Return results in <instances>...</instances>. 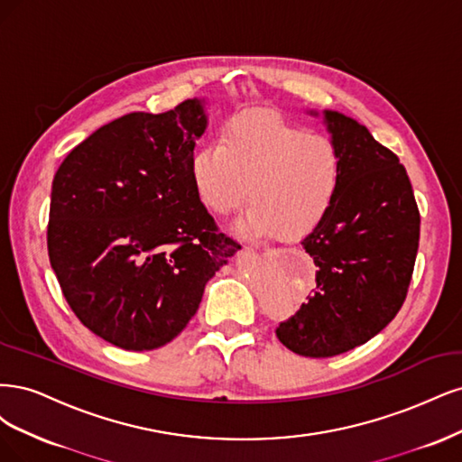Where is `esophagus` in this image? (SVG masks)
<instances>
[{
  "label": "esophagus",
  "mask_w": 462,
  "mask_h": 462,
  "mask_svg": "<svg viewBox=\"0 0 462 462\" xmlns=\"http://www.w3.org/2000/svg\"><path fill=\"white\" fill-rule=\"evenodd\" d=\"M244 249H245V251H255V249H253V247H249V245H244Z\"/></svg>",
  "instance_id": "obj_1"
}]
</instances>
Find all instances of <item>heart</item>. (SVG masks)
Instances as JSON below:
<instances>
[{
	"instance_id": "1",
	"label": "heart",
	"mask_w": 462,
	"mask_h": 462,
	"mask_svg": "<svg viewBox=\"0 0 462 462\" xmlns=\"http://www.w3.org/2000/svg\"><path fill=\"white\" fill-rule=\"evenodd\" d=\"M191 180L215 215L253 203L240 230L249 236L278 232L300 237L330 211L341 180L336 143L317 132L266 113H242L222 126L218 145L191 155Z\"/></svg>"
}]
</instances>
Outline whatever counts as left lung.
Listing matches in <instances>:
<instances>
[{"label":"left lung","mask_w":462,"mask_h":462,"mask_svg":"<svg viewBox=\"0 0 462 462\" xmlns=\"http://www.w3.org/2000/svg\"><path fill=\"white\" fill-rule=\"evenodd\" d=\"M341 159L330 211L301 242L319 266L317 288L276 328L290 351L320 359L363 346L403 307L420 237L405 167L366 126L324 113Z\"/></svg>","instance_id":"8db88e82"}]
</instances>
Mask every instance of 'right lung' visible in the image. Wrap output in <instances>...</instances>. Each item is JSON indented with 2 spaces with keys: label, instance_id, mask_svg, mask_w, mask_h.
I'll return each mask as SVG.
<instances>
[{
  "label": "right lung",
  "instance_id": "obj_1",
  "mask_svg": "<svg viewBox=\"0 0 462 462\" xmlns=\"http://www.w3.org/2000/svg\"><path fill=\"white\" fill-rule=\"evenodd\" d=\"M207 116L199 99L128 113L65 157L51 186L48 253L74 315L126 351L167 346L205 284L242 245L222 234L191 180Z\"/></svg>",
  "mask_w": 462,
  "mask_h": 462
}]
</instances>
